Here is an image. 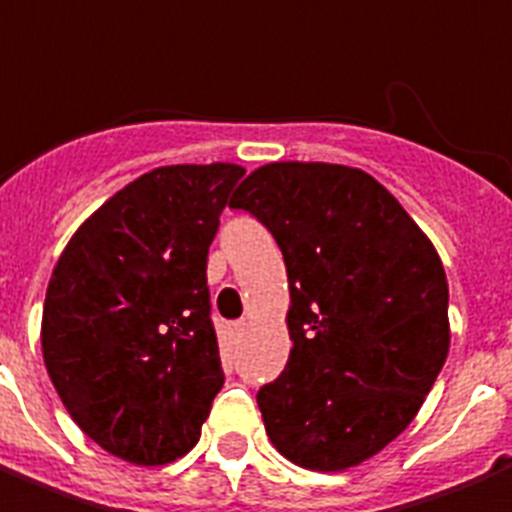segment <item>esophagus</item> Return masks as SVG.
Returning a JSON list of instances; mask_svg holds the SVG:
<instances>
[{"label":"esophagus","instance_id":"1","mask_svg":"<svg viewBox=\"0 0 512 512\" xmlns=\"http://www.w3.org/2000/svg\"><path fill=\"white\" fill-rule=\"evenodd\" d=\"M244 328H246V323H233V325H230V328H227V331H230V339H233V342H236V339H241V333H244Z\"/></svg>","mask_w":512,"mask_h":512}]
</instances>
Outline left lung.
Returning <instances> with one entry per match:
<instances>
[{
  "label": "left lung",
  "mask_w": 512,
  "mask_h": 512,
  "mask_svg": "<svg viewBox=\"0 0 512 512\" xmlns=\"http://www.w3.org/2000/svg\"><path fill=\"white\" fill-rule=\"evenodd\" d=\"M233 208L285 255L293 350L257 391L266 434L293 464L342 472L407 429L448 358V279L415 219L369 173L268 162Z\"/></svg>",
  "instance_id": "1"
}]
</instances>
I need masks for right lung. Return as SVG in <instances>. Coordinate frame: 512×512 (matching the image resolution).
I'll return each mask as SVG.
<instances>
[{"label":"right lung","instance_id":"1","mask_svg":"<svg viewBox=\"0 0 512 512\" xmlns=\"http://www.w3.org/2000/svg\"><path fill=\"white\" fill-rule=\"evenodd\" d=\"M241 165H168L119 189L56 263L43 358L70 418L113 456L157 467L195 448L225 374L206 263Z\"/></svg>","mask_w":512,"mask_h":512}]
</instances>
